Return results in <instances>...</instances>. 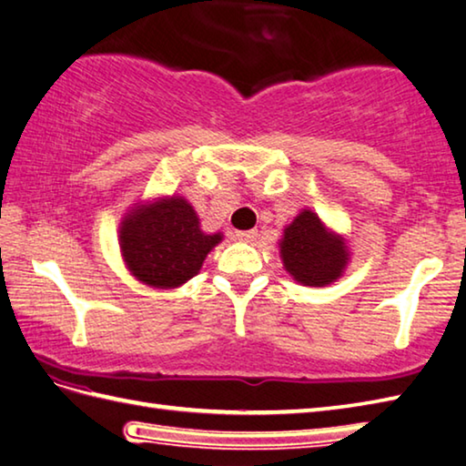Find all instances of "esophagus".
Masks as SVG:
<instances>
[{
	"label": "esophagus",
	"instance_id": "34e87169",
	"mask_svg": "<svg viewBox=\"0 0 466 466\" xmlns=\"http://www.w3.org/2000/svg\"><path fill=\"white\" fill-rule=\"evenodd\" d=\"M257 236H259V232H257V230H240V232H236V238L242 240V242H255Z\"/></svg>",
	"mask_w": 466,
	"mask_h": 466
}]
</instances>
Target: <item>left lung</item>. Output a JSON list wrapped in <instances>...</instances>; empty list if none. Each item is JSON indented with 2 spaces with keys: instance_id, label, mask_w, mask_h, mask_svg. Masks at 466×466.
Segmentation results:
<instances>
[{
  "instance_id": "left-lung-1",
  "label": "left lung",
  "mask_w": 466,
  "mask_h": 466,
  "mask_svg": "<svg viewBox=\"0 0 466 466\" xmlns=\"http://www.w3.org/2000/svg\"><path fill=\"white\" fill-rule=\"evenodd\" d=\"M279 253L286 271L305 286L336 282L349 263L344 240L331 234L313 211H300L284 230Z\"/></svg>"
}]
</instances>
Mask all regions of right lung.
Instances as JSON below:
<instances>
[{
    "label": "right lung",
    "instance_id": "add662e5",
    "mask_svg": "<svg viewBox=\"0 0 466 466\" xmlns=\"http://www.w3.org/2000/svg\"><path fill=\"white\" fill-rule=\"evenodd\" d=\"M221 234H205L193 207L182 197L132 209L122 221L120 248L140 282L176 288L197 276Z\"/></svg>",
    "mask_w": 466,
    "mask_h": 466
}]
</instances>
